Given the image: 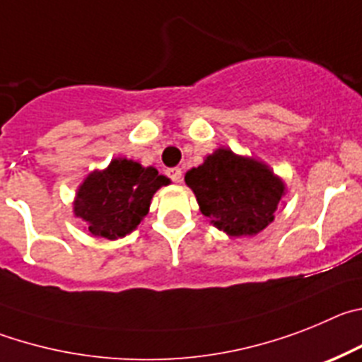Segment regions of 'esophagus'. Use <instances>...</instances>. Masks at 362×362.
Instances as JSON below:
<instances>
[{
	"label": "esophagus",
	"mask_w": 362,
	"mask_h": 362,
	"mask_svg": "<svg viewBox=\"0 0 362 362\" xmlns=\"http://www.w3.org/2000/svg\"><path fill=\"white\" fill-rule=\"evenodd\" d=\"M168 173V177L171 178L173 182H182V169L180 168H171L165 171Z\"/></svg>",
	"instance_id": "1"
}]
</instances>
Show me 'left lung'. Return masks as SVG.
<instances>
[{
  "instance_id": "1",
  "label": "left lung",
  "mask_w": 362,
  "mask_h": 362,
  "mask_svg": "<svg viewBox=\"0 0 362 362\" xmlns=\"http://www.w3.org/2000/svg\"><path fill=\"white\" fill-rule=\"evenodd\" d=\"M191 187L200 213L227 236H256L274 221L278 204L286 193L281 177L265 162L218 148L204 164L189 169Z\"/></svg>"
}]
</instances>
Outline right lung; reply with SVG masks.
Here are the masks:
<instances>
[{"label":"right lung","mask_w":362,"mask_h":362,"mask_svg":"<svg viewBox=\"0 0 362 362\" xmlns=\"http://www.w3.org/2000/svg\"><path fill=\"white\" fill-rule=\"evenodd\" d=\"M169 182L153 165L144 168L141 162L117 157L81 182L74 214L92 236L119 240L139 227L149 213L153 194Z\"/></svg>","instance_id":"right-lung-1"}]
</instances>
